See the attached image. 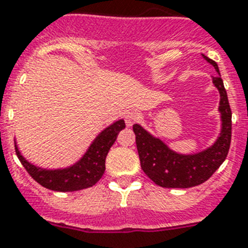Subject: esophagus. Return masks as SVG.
I'll list each match as a JSON object with an SVG mask.
<instances>
[{"label": "esophagus", "mask_w": 248, "mask_h": 248, "mask_svg": "<svg viewBox=\"0 0 248 248\" xmlns=\"http://www.w3.org/2000/svg\"><path fill=\"white\" fill-rule=\"evenodd\" d=\"M140 118V114L138 112H135V110H130L127 113L124 114V121H126V124L127 126H132L134 124H136Z\"/></svg>", "instance_id": "1"}]
</instances>
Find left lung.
Segmentation results:
<instances>
[{
	"label": "left lung",
	"instance_id": "1",
	"mask_svg": "<svg viewBox=\"0 0 248 248\" xmlns=\"http://www.w3.org/2000/svg\"><path fill=\"white\" fill-rule=\"evenodd\" d=\"M204 58L219 72L217 62ZM214 85L220 93L223 127L222 134L211 148L194 155H181L172 152L159 139L153 138L139 124L132 130L136 136L139 158L142 170L153 182L166 188H188L208 181L228 155L232 139V110L220 76L213 78Z\"/></svg>",
	"mask_w": 248,
	"mask_h": 248
}]
</instances>
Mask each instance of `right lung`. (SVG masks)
I'll use <instances>...</instances> for the list:
<instances>
[{"instance_id":"right-lung-1","label":"right lung","mask_w":248,"mask_h":248,"mask_svg":"<svg viewBox=\"0 0 248 248\" xmlns=\"http://www.w3.org/2000/svg\"><path fill=\"white\" fill-rule=\"evenodd\" d=\"M126 127L124 120L114 122L112 126L107 127L98 138L94 140L84 158L75 166L67 170H46L30 164L20 155L15 145L16 155L20 163L29 173L34 181L52 191H78L94 186L102 178L106 170V156L110 146L117 139L121 130Z\"/></svg>"}]
</instances>
